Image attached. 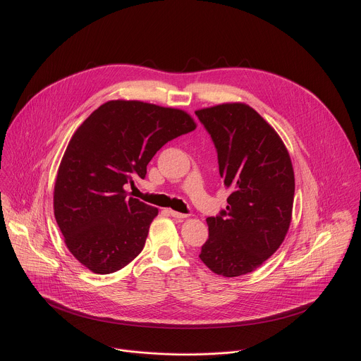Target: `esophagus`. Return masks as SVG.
<instances>
[{"label": "esophagus", "mask_w": 361, "mask_h": 361, "mask_svg": "<svg viewBox=\"0 0 361 361\" xmlns=\"http://www.w3.org/2000/svg\"><path fill=\"white\" fill-rule=\"evenodd\" d=\"M167 213H169L171 217H174V219H178V220H181V219H185V217H187L185 214H183V213H178V212H174V210H167Z\"/></svg>", "instance_id": "34e87169"}]
</instances>
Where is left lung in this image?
<instances>
[{
	"instance_id": "obj_1",
	"label": "left lung",
	"mask_w": 361,
	"mask_h": 361,
	"mask_svg": "<svg viewBox=\"0 0 361 361\" xmlns=\"http://www.w3.org/2000/svg\"><path fill=\"white\" fill-rule=\"evenodd\" d=\"M217 151L231 190L227 207L207 217L200 259L212 271L238 277L260 267L283 243L291 221L294 171L279 134L245 104L195 111Z\"/></svg>"
}]
</instances>
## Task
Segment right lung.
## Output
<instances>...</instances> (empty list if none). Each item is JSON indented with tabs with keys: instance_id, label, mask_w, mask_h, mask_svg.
<instances>
[{
	"instance_id": "right-lung-1",
	"label": "right lung",
	"mask_w": 361,
	"mask_h": 361,
	"mask_svg": "<svg viewBox=\"0 0 361 361\" xmlns=\"http://www.w3.org/2000/svg\"><path fill=\"white\" fill-rule=\"evenodd\" d=\"M192 118L141 101H109L78 127L54 187V216L75 259L97 274L114 273L141 252L156 207L127 195L169 141L191 133Z\"/></svg>"
}]
</instances>
